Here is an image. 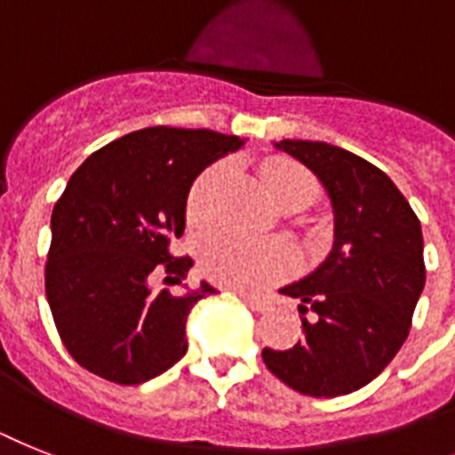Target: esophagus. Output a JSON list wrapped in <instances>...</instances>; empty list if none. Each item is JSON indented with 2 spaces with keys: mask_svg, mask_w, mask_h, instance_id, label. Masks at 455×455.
<instances>
[{
  "mask_svg": "<svg viewBox=\"0 0 455 455\" xmlns=\"http://www.w3.org/2000/svg\"><path fill=\"white\" fill-rule=\"evenodd\" d=\"M243 301H245V306H250V308H252V311H257V313H266L268 311V308H271V301H266V299H259V297H245V294H243Z\"/></svg>",
  "mask_w": 455,
  "mask_h": 455,
  "instance_id": "esophagus-1",
  "label": "esophagus"
}]
</instances>
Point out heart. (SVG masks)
<instances>
[{
    "instance_id": "b5f03b06",
    "label": "heart",
    "mask_w": 455,
    "mask_h": 455,
    "mask_svg": "<svg viewBox=\"0 0 455 455\" xmlns=\"http://www.w3.org/2000/svg\"><path fill=\"white\" fill-rule=\"evenodd\" d=\"M228 182L227 165L205 170L189 194V217L194 221H212L220 215V201ZM266 182L278 203H311L317 196V182L306 170L294 165H273L266 170ZM203 271L228 287L259 290L297 264V252L287 240H259L231 228H221L203 240Z\"/></svg>"
}]
</instances>
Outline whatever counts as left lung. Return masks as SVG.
<instances>
[{"instance_id":"left-lung-1","label":"left lung","mask_w":455,"mask_h":455,"mask_svg":"<svg viewBox=\"0 0 455 455\" xmlns=\"http://www.w3.org/2000/svg\"><path fill=\"white\" fill-rule=\"evenodd\" d=\"M273 147L304 164L324 187L334 245L308 275L280 290L301 301L304 339L287 350L264 348L261 357L301 395L355 393L407 341L426 285L420 221L393 180L357 154L308 140Z\"/></svg>"}]
</instances>
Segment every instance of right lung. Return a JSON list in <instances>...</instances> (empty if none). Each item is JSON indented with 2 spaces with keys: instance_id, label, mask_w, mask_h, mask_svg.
Wrapping results in <instances>:
<instances>
[{
  "instance_id": "1",
  "label": "right lung",
  "mask_w": 455,
  "mask_h": 455,
  "mask_svg": "<svg viewBox=\"0 0 455 455\" xmlns=\"http://www.w3.org/2000/svg\"><path fill=\"white\" fill-rule=\"evenodd\" d=\"M245 144L205 128L154 125L128 132L84 161L51 215L46 299L69 355L121 386L168 371L187 353V317L210 283L184 294L194 266L170 243L184 234L191 184Z\"/></svg>"
}]
</instances>
